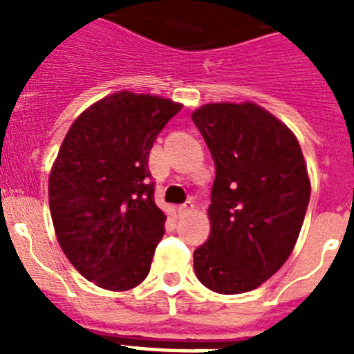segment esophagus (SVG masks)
I'll use <instances>...</instances> for the list:
<instances>
[{
  "instance_id": "obj_1",
  "label": "esophagus",
  "mask_w": 354,
  "mask_h": 354,
  "mask_svg": "<svg viewBox=\"0 0 354 354\" xmlns=\"http://www.w3.org/2000/svg\"><path fill=\"white\" fill-rule=\"evenodd\" d=\"M193 209V204H191V202H187V204H183V205H178V209H176V213L180 216H183V215H187L189 211Z\"/></svg>"
}]
</instances>
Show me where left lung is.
<instances>
[{
    "mask_svg": "<svg viewBox=\"0 0 354 354\" xmlns=\"http://www.w3.org/2000/svg\"><path fill=\"white\" fill-rule=\"evenodd\" d=\"M215 160L211 235L194 252L196 277L218 294L261 286L290 257L310 180L296 136L255 102H211L193 112Z\"/></svg>",
    "mask_w": 354,
    "mask_h": 354,
    "instance_id": "obj_1",
    "label": "left lung"
}]
</instances>
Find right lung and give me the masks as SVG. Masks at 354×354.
I'll return each instance as SVG.
<instances>
[{
	"instance_id": "right-lung-1",
	"label": "right lung",
	"mask_w": 354,
	"mask_h": 354,
	"mask_svg": "<svg viewBox=\"0 0 354 354\" xmlns=\"http://www.w3.org/2000/svg\"><path fill=\"white\" fill-rule=\"evenodd\" d=\"M180 102L118 91L75 119L49 174L57 241L88 281L122 292L149 275L165 233L149 154Z\"/></svg>"
}]
</instances>
